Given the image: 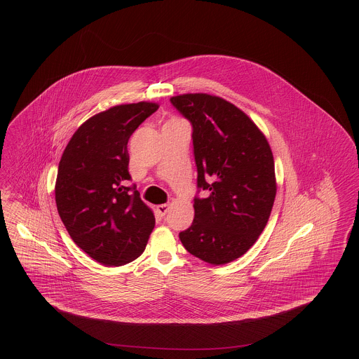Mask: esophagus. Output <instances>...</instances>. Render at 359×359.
<instances>
[{"label":"esophagus","instance_id":"esophagus-1","mask_svg":"<svg viewBox=\"0 0 359 359\" xmlns=\"http://www.w3.org/2000/svg\"><path fill=\"white\" fill-rule=\"evenodd\" d=\"M156 210L160 215H165L167 211H168V205H158L156 207Z\"/></svg>","mask_w":359,"mask_h":359}]
</instances>
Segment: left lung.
<instances>
[{
  "label": "left lung",
  "instance_id": "1",
  "mask_svg": "<svg viewBox=\"0 0 359 359\" xmlns=\"http://www.w3.org/2000/svg\"><path fill=\"white\" fill-rule=\"evenodd\" d=\"M192 124L198 192L192 225L180 232L184 248L208 264L243 256L264 231L276 195L269 144L235 104L208 94L172 97Z\"/></svg>",
  "mask_w": 359,
  "mask_h": 359
}]
</instances>
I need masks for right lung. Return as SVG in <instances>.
<instances>
[{"label":"right lung","mask_w":359,"mask_h":359,"mask_svg":"<svg viewBox=\"0 0 359 359\" xmlns=\"http://www.w3.org/2000/svg\"><path fill=\"white\" fill-rule=\"evenodd\" d=\"M157 109V103H128L93 116L73 134L59 161V217L73 242L106 266L138 258L154 231L152 210L135 185L127 187V144Z\"/></svg>","instance_id":"right-lung-1"}]
</instances>
